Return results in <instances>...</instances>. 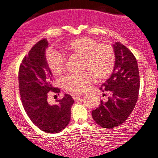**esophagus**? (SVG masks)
I'll use <instances>...</instances> for the list:
<instances>
[{"label":"esophagus","instance_id":"34e87169","mask_svg":"<svg viewBox=\"0 0 158 158\" xmlns=\"http://www.w3.org/2000/svg\"><path fill=\"white\" fill-rule=\"evenodd\" d=\"M72 98L74 99V100H78L79 99H80V95H77V94H72Z\"/></svg>","mask_w":158,"mask_h":158}]
</instances>
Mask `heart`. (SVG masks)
Wrapping results in <instances>:
<instances>
[{"mask_svg": "<svg viewBox=\"0 0 158 158\" xmlns=\"http://www.w3.org/2000/svg\"><path fill=\"white\" fill-rule=\"evenodd\" d=\"M66 52L77 54L84 58L83 69L89 72L82 74L71 73L61 80L62 86L69 92L81 94L95 79H107L114 69L115 54L113 48L106 44H99L88 37L73 40L65 46ZM48 66L54 75H60L65 69L66 57L56 51H51L46 55Z\"/></svg>", "mask_w": 158, "mask_h": 158, "instance_id": "heart-1", "label": "heart"}]
</instances>
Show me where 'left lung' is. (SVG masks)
<instances>
[{
	"mask_svg": "<svg viewBox=\"0 0 158 158\" xmlns=\"http://www.w3.org/2000/svg\"><path fill=\"white\" fill-rule=\"evenodd\" d=\"M112 47L115 54L114 70L100 87L103 92H108L107 100H102L99 107L92 112L96 123L107 129L116 127L127 119L137 103L139 89L138 66L135 56L119 42Z\"/></svg>",
	"mask_w": 158,
	"mask_h": 158,
	"instance_id": "left-lung-1",
	"label": "left lung"
}]
</instances>
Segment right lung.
<instances>
[{
    "mask_svg": "<svg viewBox=\"0 0 158 158\" xmlns=\"http://www.w3.org/2000/svg\"><path fill=\"white\" fill-rule=\"evenodd\" d=\"M48 47L47 39H42L24 57L19 68V86L23 108L32 123L42 131L56 133L69 123L74 100L65 94L54 104L48 102L51 92H60L52 86V73L46 58Z\"/></svg>",
    "mask_w": 158,
    "mask_h": 158,
    "instance_id": "add662e5",
    "label": "right lung"
}]
</instances>
